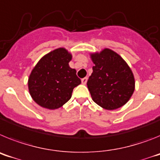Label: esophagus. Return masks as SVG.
<instances>
[{
  "label": "esophagus",
  "instance_id": "obj_1",
  "mask_svg": "<svg viewBox=\"0 0 160 160\" xmlns=\"http://www.w3.org/2000/svg\"><path fill=\"white\" fill-rule=\"evenodd\" d=\"M87 77H85V78H83L82 79V83L83 85H86L87 84Z\"/></svg>",
  "mask_w": 160,
  "mask_h": 160
}]
</instances>
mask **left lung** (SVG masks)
<instances>
[{"label": "left lung", "mask_w": 160, "mask_h": 160, "mask_svg": "<svg viewBox=\"0 0 160 160\" xmlns=\"http://www.w3.org/2000/svg\"><path fill=\"white\" fill-rule=\"evenodd\" d=\"M91 58L94 66L87 87L93 101L107 110L122 107L135 90V78L128 65L109 49L94 53Z\"/></svg>", "instance_id": "left-lung-1"}]
</instances>
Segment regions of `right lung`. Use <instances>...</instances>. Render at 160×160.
<instances>
[{
  "instance_id": "obj_1",
  "label": "right lung",
  "mask_w": 160,
  "mask_h": 160,
  "mask_svg": "<svg viewBox=\"0 0 160 160\" xmlns=\"http://www.w3.org/2000/svg\"><path fill=\"white\" fill-rule=\"evenodd\" d=\"M71 54L63 48L45 55L29 76V90L38 105L57 109L70 99L74 87L81 83L76 70L69 66Z\"/></svg>"
}]
</instances>
